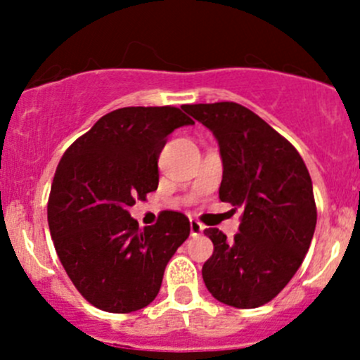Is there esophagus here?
<instances>
[{"label": "esophagus", "instance_id": "obj_1", "mask_svg": "<svg viewBox=\"0 0 360 360\" xmlns=\"http://www.w3.org/2000/svg\"><path fill=\"white\" fill-rule=\"evenodd\" d=\"M203 230H205V226L198 223V221H195V219L190 221V233H191V237H197V235H200Z\"/></svg>", "mask_w": 360, "mask_h": 360}]
</instances>
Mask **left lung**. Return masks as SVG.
Wrapping results in <instances>:
<instances>
[{"instance_id": "1", "label": "left lung", "mask_w": 360, "mask_h": 360, "mask_svg": "<svg viewBox=\"0 0 360 360\" xmlns=\"http://www.w3.org/2000/svg\"><path fill=\"white\" fill-rule=\"evenodd\" d=\"M183 110L216 137L221 202L242 209L233 240L217 228L203 231L214 244L202 268L205 288L230 307H261L289 284L314 238L310 174L292 144L248 108L214 103Z\"/></svg>"}]
</instances>
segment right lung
<instances>
[{"instance_id":"add662e5","label":"right lung","mask_w":360,"mask_h":360,"mask_svg":"<svg viewBox=\"0 0 360 360\" xmlns=\"http://www.w3.org/2000/svg\"><path fill=\"white\" fill-rule=\"evenodd\" d=\"M193 125L177 108H122L75 141L53 176L49 226L57 256L89 303L130 314L157 297L163 271L190 235L184 214L165 210L139 228L129 209L158 186L167 136Z\"/></svg>"}]
</instances>
